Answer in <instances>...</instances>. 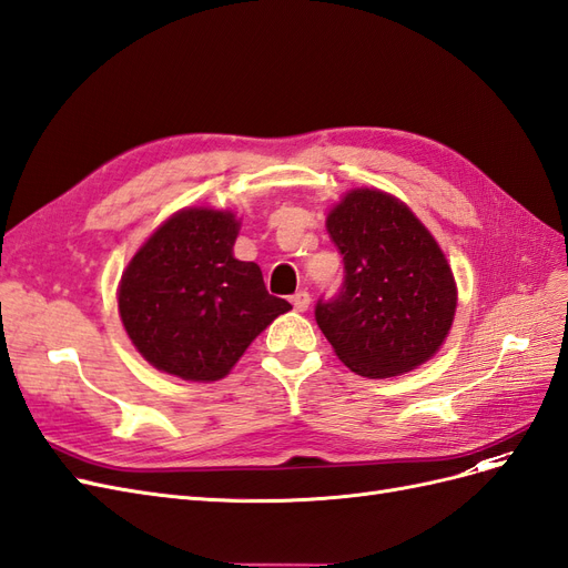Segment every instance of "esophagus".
Returning <instances> with one entry per match:
<instances>
[{
	"label": "esophagus",
	"instance_id": "esophagus-1",
	"mask_svg": "<svg viewBox=\"0 0 568 568\" xmlns=\"http://www.w3.org/2000/svg\"><path fill=\"white\" fill-rule=\"evenodd\" d=\"M291 303H294L298 313H305L307 307H311V294H307V291H298V294L291 296Z\"/></svg>",
	"mask_w": 568,
	"mask_h": 568
}]
</instances>
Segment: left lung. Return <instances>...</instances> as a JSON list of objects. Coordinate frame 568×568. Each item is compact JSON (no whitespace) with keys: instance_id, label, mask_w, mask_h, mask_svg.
Here are the masks:
<instances>
[{"instance_id":"obj_1","label":"left lung","mask_w":568,"mask_h":568,"mask_svg":"<svg viewBox=\"0 0 568 568\" xmlns=\"http://www.w3.org/2000/svg\"><path fill=\"white\" fill-rule=\"evenodd\" d=\"M343 255L338 296L317 301L315 320L351 372L405 374L448 336L457 286L440 246L403 201L353 189L326 217Z\"/></svg>"}]
</instances>
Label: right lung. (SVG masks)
I'll use <instances>...</instances> for the list:
<instances>
[{
  "mask_svg": "<svg viewBox=\"0 0 568 568\" xmlns=\"http://www.w3.org/2000/svg\"><path fill=\"white\" fill-rule=\"evenodd\" d=\"M239 227L230 211L184 209L123 272L120 320L156 369L217 382L274 317L291 311L288 301L267 294L261 267L234 257Z\"/></svg>",
  "mask_w": 568,
  "mask_h": 568,
  "instance_id": "right-lung-1",
  "label": "right lung"
}]
</instances>
